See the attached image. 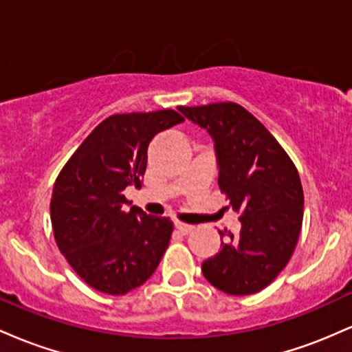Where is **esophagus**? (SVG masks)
Masks as SVG:
<instances>
[{
	"label": "esophagus",
	"instance_id": "esophagus-1",
	"mask_svg": "<svg viewBox=\"0 0 352 352\" xmlns=\"http://www.w3.org/2000/svg\"><path fill=\"white\" fill-rule=\"evenodd\" d=\"M175 228L179 230L182 235H188L190 232H192L193 227L192 225H187V223H182V221H175Z\"/></svg>",
	"mask_w": 352,
	"mask_h": 352
}]
</instances>
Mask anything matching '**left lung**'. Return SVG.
<instances>
[{
  "label": "left lung",
  "mask_w": 352,
  "mask_h": 352,
  "mask_svg": "<svg viewBox=\"0 0 352 352\" xmlns=\"http://www.w3.org/2000/svg\"><path fill=\"white\" fill-rule=\"evenodd\" d=\"M215 142L218 187L240 213V236L228 233L215 256L201 263L210 285L245 296L261 292L288 265L302 223L300 173L256 117L235 102L179 107ZM223 238L225 232H218Z\"/></svg>",
  "instance_id": "8db88e82"
}]
</instances>
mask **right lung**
<instances>
[{"label": "right lung", "instance_id": "right-lung-1", "mask_svg": "<svg viewBox=\"0 0 352 352\" xmlns=\"http://www.w3.org/2000/svg\"><path fill=\"white\" fill-rule=\"evenodd\" d=\"M184 122L172 109L116 114L86 137L59 172L51 223L59 252L91 288L125 294L144 285L162 260L173 223L131 207L129 185L140 187L147 147L159 132Z\"/></svg>", "mask_w": 352, "mask_h": 352}]
</instances>
